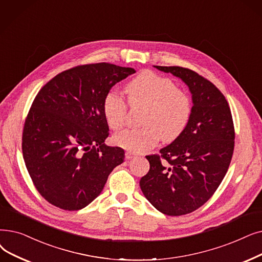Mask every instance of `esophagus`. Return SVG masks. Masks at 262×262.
<instances>
[{"instance_id": "obj_1", "label": "esophagus", "mask_w": 262, "mask_h": 262, "mask_svg": "<svg viewBox=\"0 0 262 262\" xmlns=\"http://www.w3.org/2000/svg\"><path fill=\"white\" fill-rule=\"evenodd\" d=\"M135 156H136V154L133 153V152H129V151H127L126 153H125V157H126L127 159H130V158H133Z\"/></svg>"}]
</instances>
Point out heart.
Wrapping results in <instances>:
<instances>
[{"instance_id": "1", "label": "heart", "mask_w": 262, "mask_h": 262, "mask_svg": "<svg viewBox=\"0 0 262 262\" xmlns=\"http://www.w3.org/2000/svg\"><path fill=\"white\" fill-rule=\"evenodd\" d=\"M124 92L133 106H147L142 124L144 127L126 129L115 136V142L129 152H144L161 139L171 142L187 127L191 116L189 96L168 78L153 72H142L125 85ZM103 111L108 126L121 129L125 124L127 106L124 99L110 91L103 101Z\"/></svg>"}]
</instances>
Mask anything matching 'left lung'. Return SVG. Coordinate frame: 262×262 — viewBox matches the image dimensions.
Masks as SVG:
<instances>
[{"label": "left lung", "instance_id": "1", "mask_svg": "<svg viewBox=\"0 0 262 262\" xmlns=\"http://www.w3.org/2000/svg\"><path fill=\"white\" fill-rule=\"evenodd\" d=\"M154 67L188 86L192 110L183 134L161 155L146 156L150 170L139 184L155 209L180 216L203 206L222 183L233 154V121L225 96L206 78L180 66Z\"/></svg>", "mask_w": 262, "mask_h": 262}]
</instances>
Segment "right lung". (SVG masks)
I'll return each mask as SVG.
<instances>
[{
    "mask_svg": "<svg viewBox=\"0 0 262 262\" xmlns=\"http://www.w3.org/2000/svg\"><path fill=\"white\" fill-rule=\"evenodd\" d=\"M109 63L76 66L56 75L34 99L22 134V153L39 194L63 210L77 211L103 190L124 162L108 146L103 101L116 83L135 74Z\"/></svg>",
    "mask_w": 262,
    "mask_h": 262,
    "instance_id": "obj_1",
    "label": "right lung"
}]
</instances>
